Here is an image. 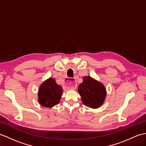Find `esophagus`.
Returning <instances> with one entry per match:
<instances>
[{
    "instance_id": "34e87169",
    "label": "esophagus",
    "mask_w": 146,
    "mask_h": 146,
    "mask_svg": "<svg viewBox=\"0 0 146 146\" xmlns=\"http://www.w3.org/2000/svg\"><path fill=\"white\" fill-rule=\"evenodd\" d=\"M64 87L66 89H75L76 88V82L74 78H66L64 80Z\"/></svg>"
}]
</instances>
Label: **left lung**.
<instances>
[{
  "instance_id": "obj_1",
  "label": "left lung",
  "mask_w": 146,
  "mask_h": 146,
  "mask_svg": "<svg viewBox=\"0 0 146 146\" xmlns=\"http://www.w3.org/2000/svg\"><path fill=\"white\" fill-rule=\"evenodd\" d=\"M78 91L86 106L97 108L103 104L106 97V89L101 83L90 76H85L78 86Z\"/></svg>"
}]
</instances>
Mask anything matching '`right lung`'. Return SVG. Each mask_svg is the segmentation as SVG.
I'll return each mask as SVG.
<instances>
[{
  "label": "right lung",
  "mask_w": 146,
  "mask_h": 146,
  "mask_svg": "<svg viewBox=\"0 0 146 146\" xmlns=\"http://www.w3.org/2000/svg\"><path fill=\"white\" fill-rule=\"evenodd\" d=\"M63 94V88L54 78H50L42 83L38 93V100L42 106L48 108L57 105Z\"/></svg>",
  "instance_id": "add662e5"
}]
</instances>
